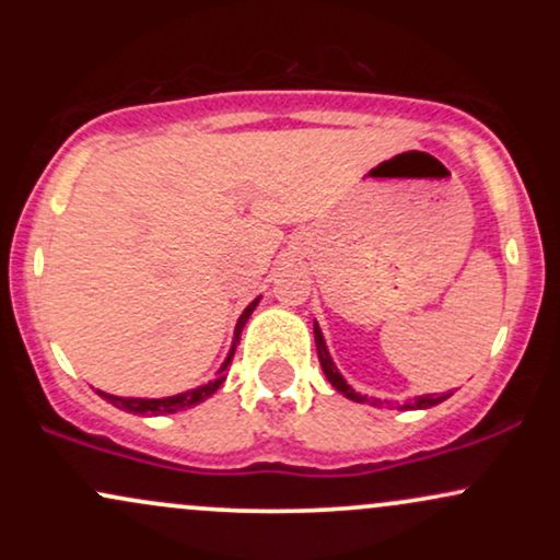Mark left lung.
<instances>
[{
  "label": "left lung",
  "instance_id": "obj_1",
  "mask_svg": "<svg viewBox=\"0 0 560 560\" xmlns=\"http://www.w3.org/2000/svg\"><path fill=\"white\" fill-rule=\"evenodd\" d=\"M313 334H316V350H318V361H320V369H324L326 378L331 382V387L337 392H342L347 400L352 402H369V405H376V408H382V405H387V408H397V410H419V408H432V405H440L445 402L453 392H442V395H419L413 397V400H405V402H392V400H378V397H369V395H361V392H355L347 384V378L339 374L337 363L331 361L329 355V347H326V339H324V331H320L318 320H313Z\"/></svg>",
  "mask_w": 560,
  "mask_h": 560
}]
</instances>
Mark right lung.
Segmentation results:
<instances>
[{
    "label": "right lung",
    "mask_w": 560,
    "mask_h": 560,
    "mask_svg": "<svg viewBox=\"0 0 560 560\" xmlns=\"http://www.w3.org/2000/svg\"><path fill=\"white\" fill-rule=\"evenodd\" d=\"M258 302H260V298H255L242 311L240 320H236L234 339H231V350H229L226 361L221 363V369L215 371V376L210 378V382L199 384V387H195V389L178 392V395H171V397H120V395H110V392H102V389H96V392H100L107 402H113L115 408L128 410V413H137V416H168V413H178V410L195 408V405L208 400L210 395H215V392L221 389V384L226 382V371H229L231 361H234V352H236V345H240L242 329H244V324H247V318L253 316L255 307H258Z\"/></svg>",
    "instance_id": "add662e5"
}]
</instances>
